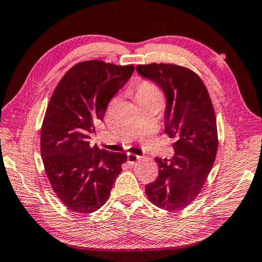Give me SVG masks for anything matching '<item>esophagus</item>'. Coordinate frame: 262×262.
Masks as SVG:
<instances>
[{
	"label": "esophagus",
	"instance_id": "obj_1",
	"mask_svg": "<svg viewBox=\"0 0 262 262\" xmlns=\"http://www.w3.org/2000/svg\"><path fill=\"white\" fill-rule=\"evenodd\" d=\"M140 159H141V157L137 156V155H135V154H132V152L127 154V162H128V164H129V165H133V164L137 163L140 161Z\"/></svg>",
	"mask_w": 262,
	"mask_h": 262
}]
</instances>
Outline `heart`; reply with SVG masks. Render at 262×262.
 <instances>
[{
    "label": "heart",
    "instance_id": "1",
    "mask_svg": "<svg viewBox=\"0 0 262 262\" xmlns=\"http://www.w3.org/2000/svg\"><path fill=\"white\" fill-rule=\"evenodd\" d=\"M140 96L158 97V98H161V91H159V89L155 85L154 83L144 81V82H141L136 88L135 97H140Z\"/></svg>",
    "mask_w": 262,
    "mask_h": 262
}]
</instances>
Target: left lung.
<instances>
[{
    "mask_svg": "<svg viewBox=\"0 0 262 262\" xmlns=\"http://www.w3.org/2000/svg\"><path fill=\"white\" fill-rule=\"evenodd\" d=\"M136 70L164 91L165 133L176 141L173 158H156L158 177L145 185V194L161 209L181 210L195 200L214 165L219 147L214 106L193 70L171 63L139 64Z\"/></svg>",
    "mask_w": 262,
    "mask_h": 262,
    "instance_id": "1",
    "label": "left lung"
}]
</instances>
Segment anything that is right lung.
<instances>
[{
	"label": "right lung",
	"mask_w": 262,
	"mask_h": 262,
	"mask_svg": "<svg viewBox=\"0 0 262 262\" xmlns=\"http://www.w3.org/2000/svg\"><path fill=\"white\" fill-rule=\"evenodd\" d=\"M133 72V64L83 61L63 75L53 92L42 121L40 151L53 190L70 210H98L122 171L126 154L91 147L89 139Z\"/></svg>",
	"instance_id": "obj_1"
}]
</instances>
